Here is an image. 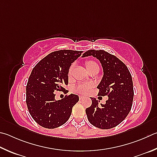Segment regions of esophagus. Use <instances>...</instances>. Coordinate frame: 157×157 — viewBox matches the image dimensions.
Segmentation results:
<instances>
[{"instance_id": "1", "label": "esophagus", "mask_w": 157, "mask_h": 157, "mask_svg": "<svg viewBox=\"0 0 157 157\" xmlns=\"http://www.w3.org/2000/svg\"><path fill=\"white\" fill-rule=\"evenodd\" d=\"M79 99H80V100H82V99H83L85 98V97H84V96L79 95Z\"/></svg>"}]
</instances>
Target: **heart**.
Listing matches in <instances>:
<instances>
[{
	"label": "heart",
	"instance_id": "heart-1",
	"mask_svg": "<svg viewBox=\"0 0 157 157\" xmlns=\"http://www.w3.org/2000/svg\"><path fill=\"white\" fill-rule=\"evenodd\" d=\"M86 66L88 71H89L90 70L93 69L95 67H99L98 64H97L95 62L92 61V60L87 61L86 62ZM74 68H75V63L71 64L69 67V72H68L69 76H71L72 75ZM93 87V84L92 83H90V82H81V83L77 84L76 86L74 87L73 90L75 92L78 93L79 94H87L88 93L90 92V89Z\"/></svg>",
	"mask_w": 157,
	"mask_h": 157
}]
</instances>
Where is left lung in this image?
Segmentation results:
<instances>
[{"instance_id":"obj_1","label":"left lung","mask_w":157,"mask_h":157,"mask_svg":"<svg viewBox=\"0 0 157 157\" xmlns=\"http://www.w3.org/2000/svg\"><path fill=\"white\" fill-rule=\"evenodd\" d=\"M82 56H93L100 61L104 76L98 86V94L108 97L106 104L101 106L95 98H91L92 104L86 109L88 121L100 129L118 126L126 117L132 105L133 83L129 70L118 58L104 50H88Z\"/></svg>"}]
</instances>
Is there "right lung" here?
Returning <instances> with one entry per match:
<instances>
[{
  "mask_svg": "<svg viewBox=\"0 0 157 157\" xmlns=\"http://www.w3.org/2000/svg\"><path fill=\"white\" fill-rule=\"evenodd\" d=\"M82 53V51L66 49L54 51L31 71L26 86V103L31 116L40 126L53 129L69 119L78 95L71 94L56 101L54 91L67 93L64 86L69 83V69Z\"/></svg>",
  "mask_w": 157,
  "mask_h": 157,
  "instance_id": "add662e5",
  "label": "right lung"
}]
</instances>
